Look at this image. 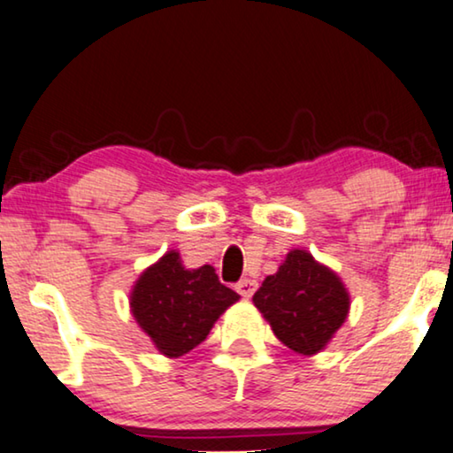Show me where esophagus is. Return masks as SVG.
Listing matches in <instances>:
<instances>
[{
    "label": "esophagus",
    "instance_id": "34e87169",
    "mask_svg": "<svg viewBox=\"0 0 453 453\" xmlns=\"http://www.w3.org/2000/svg\"><path fill=\"white\" fill-rule=\"evenodd\" d=\"M257 288H258V283L254 281V279H242V281L235 285V291L240 293L242 297H252V293L257 291Z\"/></svg>",
    "mask_w": 453,
    "mask_h": 453
}]
</instances>
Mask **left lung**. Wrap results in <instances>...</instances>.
Returning <instances> with one entry per match:
<instances>
[{
	"mask_svg": "<svg viewBox=\"0 0 453 453\" xmlns=\"http://www.w3.org/2000/svg\"><path fill=\"white\" fill-rule=\"evenodd\" d=\"M252 302L277 339L299 355L322 351L347 320L351 305L341 277L305 250H291Z\"/></svg>",
	"mask_w": 453,
	"mask_h": 453,
	"instance_id": "left-lung-1",
	"label": "left lung"
}]
</instances>
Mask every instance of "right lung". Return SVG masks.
Here are the masks:
<instances>
[{
    "label": "right lung",
    "mask_w": 453,
    "mask_h": 453,
    "mask_svg": "<svg viewBox=\"0 0 453 453\" xmlns=\"http://www.w3.org/2000/svg\"><path fill=\"white\" fill-rule=\"evenodd\" d=\"M240 296L215 275L211 265L184 269L180 254L165 252L133 285L131 311L165 357H182L207 339L209 330Z\"/></svg>",
    "instance_id": "add662e5"
}]
</instances>
